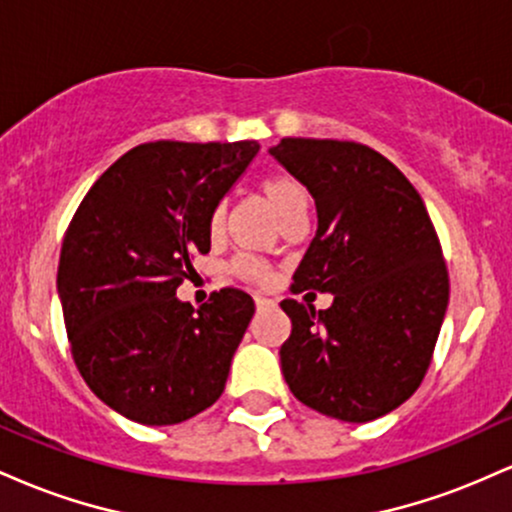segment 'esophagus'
<instances>
[{
    "instance_id": "esophagus-1",
    "label": "esophagus",
    "mask_w": 512,
    "mask_h": 512,
    "mask_svg": "<svg viewBox=\"0 0 512 512\" xmlns=\"http://www.w3.org/2000/svg\"><path fill=\"white\" fill-rule=\"evenodd\" d=\"M255 305H257V310H267V308H274V301H272V298L255 296Z\"/></svg>"
}]
</instances>
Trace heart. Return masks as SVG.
<instances>
[{"label": "heart", "mask_w": 512, "mask_h": 512, "mask_svg": "<svg viewBox=\"0 0 512 512\" xmlns=\"http://www.w3.org/2000/svg\"><path fill=\"white\" fill-rule=\"evenodd\" d=\"M257 190L264 197V202L272 207V211L279 216V221L284 223L289 216L298 214V211L308 209V195H305L303 185L296 178H291L289 173H269L257 182ZM223 219H226V207L223 204H216L214 209L209 211L207 228L209 236H219L223 231ZM231 272L238 276V279L250 281V284H267L269 281V267L264 262L257 260V257L240 255L233 260Z\"/></svg>", "instance_id": "1"}]
</instances>
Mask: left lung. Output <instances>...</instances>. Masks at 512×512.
<instances>
[{
    "mask_svg": "<svg viewBox=\"0 0 512 512\" xmlns=\"http://www.w3.org/2000/svg\"><path fill=\"white\" fill-rule=\"evenodd\" d=\"M272 156L310 190L317 233L291 293H334L327 310L286 298L281 370L296 399L363 424L414 395L450 298L448 267L424 199L366 144L286 137Z\"/></svg>",
    "mask_w": 512,
    "mask_h": 512,
    "instance_id": "1",
    "label": "left lung"
}]
</instances>
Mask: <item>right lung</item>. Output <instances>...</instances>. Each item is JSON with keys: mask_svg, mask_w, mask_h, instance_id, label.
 <instances>
[{"mask_svg": "<svg viewBox=\"0 0 512 512\" xmlns=\"http://www.w3.org/2000/svg\"><path fill=\"white\" fill-rule=\"evenodd\" d=\"M257 142H149L93 182L62 240L57 291L76 368L110 409L170 426L221 397L248 330L250 293L175 296L211 248L207 219Z\"/></svg>", "mask_w": 512, "mask_h": 512, "instance_id": "add662e5", "label": "right lung"}]
</instances>
